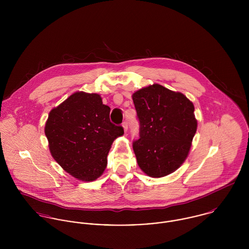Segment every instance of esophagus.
I'll return each mask as SVG.
<instances>
[{"label":"esophagus","mask_w":249,"mask_h":249,"mask_svg":"<svg viewBox=\"0 0 249 249\" xmlns=\"http://www.w3.org/2000/svg\"><path fill=\"white\" fill-rule=\"evenodd\" d=\"M122 125H123V127H124V131L126 132V131H127V123H126V122H124Z\"/></svg>","instance_id":"obj_1"}]
</instances>
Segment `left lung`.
Segmentation results:
<instances>
[{
  "label": "left lung",
  "mask_w": 249,
  "mask_h": 249,
  "mask_svg": "<svg viewBox=\"0 0 249 249\" xmlns=\"http://www.w3.org/2000/svg\"><path fill=\"white\" fill-rule=\"evenodd\" d=\"M132 100L141 125L133 142L138 166L149 178L173 174L187 159L197 129L194 104L157 83L137 90Z\"/></svg>",
  "instance_id": "1"
}]
</instances>
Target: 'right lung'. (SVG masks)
Wrapping results in <instances>:
<instances>
[{
    "mask_svg": "<svg viewBox=\"0 0 249 249\" xmlns=\"http://www.w3.org/2000/svg\"><path fill=\"white\" fill-rule=\"evenodd\" d=\"M109 114L101 95L83 91L50 111L44 129L50 152L72 178L92 182L107 169L112 143L124 135L122 126L111 124Z\"/></svg>",
    "mask_w": 249,
    "mask_h": 249,
    "instance_id": "1",
    "label": "right lung"
}]
</instances>
